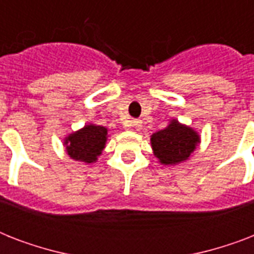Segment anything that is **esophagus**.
<instances>
[{"instance_id": "1", "label": "esophagus", "mask_w": 254, "mask_h": 254, "mask_svg": "<svg viewBox=\"0 0 254 254\" xmlns=\"http://www.w3.org/2000/svg\"><path fill=\"white\" fill-rule=\"evenodd\" d=\"M130 127H134L135 130H139L141 127H142V123L139 121V120H133V121H130V125H129Z\"/></svg>"}]
</instances>
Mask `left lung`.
I'll list each match as a JSON object with an SVG mask.
<instances>
[{"label": "left lung", "instance_id": "1", "mask_svg": "<svg viewBox=\"0 0 254 254\" xmlns=\"http://www.w3.org/2000/svg\"><path fill=\"white\" fill-rule=\"evenodd\" d=\"M150 142L159 162L169 166L187 161L200 142V137L192 127L171 120L167 127L151 135Z\"/></svg>", "mask_w": 254, "mask_h": 254}]
</instances>
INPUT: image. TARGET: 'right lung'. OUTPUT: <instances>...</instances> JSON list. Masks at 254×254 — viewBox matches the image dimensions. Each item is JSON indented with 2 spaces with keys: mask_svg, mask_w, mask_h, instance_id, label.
Listing matches in <instances>:
<instances>
[{
  "mask_svg": "<svg viewBox=\"0 0 254 254\" xmlns=\"http://www.w3.org/2000/svg\"><path fill=\"white\" fill-rule=\"evenodd\" d=\"M108 138V129L101 125L88 124L64 139L67 154L75 161L93 163L103 153Z\"/></svg>",
  "mask_w": 254,
  "mask_h": 254,
  "instance_id": "add662e5",
  "label": "right lung"
}]
</instances>
